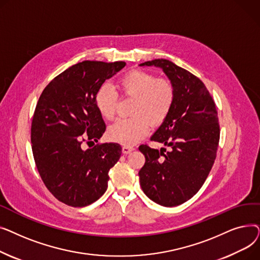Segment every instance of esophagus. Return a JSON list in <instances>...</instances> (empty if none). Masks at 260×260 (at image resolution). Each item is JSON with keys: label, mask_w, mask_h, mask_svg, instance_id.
<instances>
[{"label": "esophagus", "mask_w": 260, "mask_h": 260, "mask_svg": "<svg viewBox=\"0 0 260 260\" xmlns=\"http://www.w3.org/2000/svg\"><path fill=\"white\" fill-rule=\"evenodd\" d=\"M134 147L133 146H129V145H123L122 146V153L123 154H129L131 152L134 151Z\"/></svg>", "instance_id": "obj_1"}]
</instances>
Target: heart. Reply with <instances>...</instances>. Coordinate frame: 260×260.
Here are the masks:
<instances>
[{
	"mask_svg": "<svg viewBox=\"0 0 260 260\" xmlns=\"http://www.w3.org/2000/svg\"><path fill=\"white\" fill-rule=\"evenodd\" d=\"M117 87L121 93L135 99L131 111L134 116L116 121L108 127L107 136L112 141L133 145L147 134L149 124L157 126L167 119L174 104L175 90L168 80L156 79L142 71L122 75ZM94 103L103 118L114 119L117 93L111 85L104 84L97 90Z\"/></svg>",
	"mask_w": 260,
	"mask_h": 260,
	"instance_id": "heart-1",
	"label": "heart"
}]
</instances>
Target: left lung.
I'll return each instance as SVG.
<instances>
[{
	"instance_id": "obj_1",
	"label": "left lung",
	"mask_w": 260,
	"mask_h": 260,
	"mask_svg": "<svg viewBox=\"0 0 260 260\" xmlns=\"http://www.w3.org/2000/svg\"><path fill=\"white\" fill-rule=\"evenodd\" d=\"M139 66L161 68L175 90L169 116L151 137L168 149L139 146L145 157L140 185L154 202L176 207L198 192L214 165L220 135L216 106L202 81L172 61L156 59Z\"/></svg>"
}]
</instances>
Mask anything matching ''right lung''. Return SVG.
<instances>
[{"label":"right lung","instance_id":"right-lung-1","mask_svg":"<svg viewBox=\"0 0 260 260\" xmlns=\"http://www.w3.org/2000/svg\"><path fill=\"white\" fill-rule=\"evenodd\" d=\"M125 62L83 61L61 73L40 95L31 123V147L36 166L49 192L74 208L89 206L107 188L108 171L118 162V143L97 144L105 123L94 95L105 80Z\"/></svg>","mask_w":260,"mask_h":260}]
</instances>
